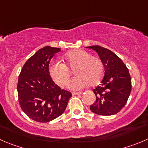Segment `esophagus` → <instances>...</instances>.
<instances>
[{
    "label": "esophagus",
    "instance_id": "esophagus-1",
    "mask_svg": "<svg viewBox=\"0 0 148 148\" xmlns=\"http://www.w3.org/2000/svg\"><path fill=\"white\" fill-rule=\"evenodd\" d=\"M80 94H82V92H78V93H77V92H72L73 96H76V95H80Z\"/></svg>",
    "mask_w": 148,
    "mask_h": 148
}]
</instances>
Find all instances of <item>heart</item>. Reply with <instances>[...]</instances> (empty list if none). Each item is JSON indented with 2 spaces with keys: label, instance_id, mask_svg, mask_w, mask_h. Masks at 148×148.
<instances>
[{
  "label": "heart",
  "instance_id": "heart-1",
  "mask_svg": "<svg viewBox=\"0 0 148 148\" xmlns=\"http://www.w3.org/2000/svg\"><path fill=\"white\" fill-rule=\"evenodd\" d=\"M64 63L52 62L49 66V76L60 86L66 85L71 75L70 70L74 69L76 77L68 83V88L78 90L88 85H97L101 80L104 73L103 62L100 58L91 56L89 52L76 49L68 52L63 57Z\"/></svg>",
  "mask_w": 148,
  "mask_h": 148
}]
</instances>
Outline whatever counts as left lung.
I'll list each match as a JSON object with an SVG mask.
<instances>
[{"label": "left lung", "instance_id": "8db88e82", "mask_svg": "<svg viewBox=\"0 0 148 148\" xmlns=\"http://www.w3.org/2000/svg\"><path fill=\"white\" fill-rule=\"evenodd\" d=\"M87 47L97 52L104 66L101 84L93 90L96 100L90 109L100 115L117 114L125 105L132 91V78L128 68L110 49L98 45Z\"/></svg>", "mask_w": 148, "mask_h": 148}]
</instances>
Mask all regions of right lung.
<instances>
[{"mask_svg": "<svg viewBox=\"0 0 148 148\" xmlns=\"http://www.w3.org/2000/svg\"><path fill=\"white\" fill-rule=\"evenodd\" d=\"M60 48L47 46L37 51L23 66L17 84L19 103L30 119L47 123L64 112L71 97L49 76V64Z\"/></svg>", "mask_w": 148, "mask_h": 148, "instance_id": "1", "label": "right lung"}]
</instances>
